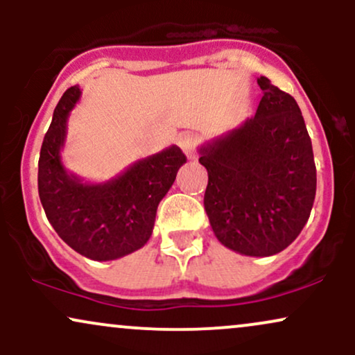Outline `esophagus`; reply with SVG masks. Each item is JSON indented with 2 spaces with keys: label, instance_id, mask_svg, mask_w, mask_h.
I'll return each instance as SVG.
<instances>
[{
  "label": "esophagus",
  "instance_id": "1",
  "mask_svg": "<svg viewBox=\"0 0 355 355\" xmlns=\"http://www.w3.org/2000/svg\"><path fill=\"white\" fill-rule=\"evenodd\" d=\"M178 145H180L183 153L187 155V158H189V160H193L195 155H197L198 138L195 135H190V133H187V135L178 138Z\"/></svg>",
  "mask_w": 355,
  "mask_h": 355
}]
</instances>
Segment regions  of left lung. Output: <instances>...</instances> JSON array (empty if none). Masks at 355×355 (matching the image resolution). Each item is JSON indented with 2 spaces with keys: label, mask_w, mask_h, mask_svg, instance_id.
Masks as SVG:
<instances>
[{
  "label": "left lung",
  "mask_w": 355,
  "mask_h": 355,
  "mask_svg": "<svg viewBox=\"0 0 355 355\" xmlns=\"http://www.w3.org/2000/svg\"><path fill=\"white\" fill-rule=\"evenodd\" d=\"M255 116L200 148L209 172L203 205L222 245L268 257L297 239L311 215L317 173L299 105L270 80Z\"/></svg>",
  "instance_id": "8db88e82"
}]
</instances>
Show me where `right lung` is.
Listing matches in <instances>:
<instances>
[{"mask_svg":"<svg viewBox=\"0 0 355 355\" xmlns=\"http://www.w3.org/2000/svg\"><path fill=\"white\" fill-rule=\"evenodd\" d=\"M80 88L71 87L56 105L38 162V193L56 234L92 260H115L148 242L158 203L173 185L187 157L172 145L138 160L107 183H83L61 164L67 120Z\"/></svg>","mask_w":355,"mask_h":355,"instance_id":"1","label":"right lung"}]
</instances>
